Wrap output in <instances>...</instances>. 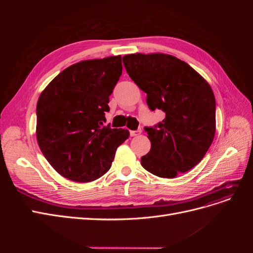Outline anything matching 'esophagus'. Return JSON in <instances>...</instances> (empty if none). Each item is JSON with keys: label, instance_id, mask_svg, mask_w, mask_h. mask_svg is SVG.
<instances>
[{"label": "esophagus", "instance_id": "obj_1", "mask_svg": "<svg viewBox=\"0 0 253 253\" xmlns=\"http://www.w3.org/2000/svg\"><path fill=\"white\" fill-rule=\"evenodd\" d=\"M141 133V129H137V131H129L131 136H138Z\"/></svg>", "mask_w": 253, "mask_h": 253}]
</instances>
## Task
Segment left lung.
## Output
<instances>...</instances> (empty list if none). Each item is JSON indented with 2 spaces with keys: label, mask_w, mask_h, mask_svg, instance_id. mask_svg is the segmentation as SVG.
<instances>
[{
  "label": "left lung",
  "mask_w": 253,
  "mask_h": 253,
  "mask_svg": "<svg viewBox=\"0 0 253 253\" xmlns=\"http://www.w3.org/2000/svg\"><path fill=\"white\" fill-rule=\"evenodd\" d=\"M131 79L147 94L149 108L166 113L145 127L151 150L141 166L158 177L174 178L195 167L215 134V98L210 84L188 63L162 52L122 58Z\"/></svg>",
  "instance_id": "8db88e82"
}]
</instances>
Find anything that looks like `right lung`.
I'll use <instances>...</instances> for the list:
<instances>
[{
    "instance_id": "right-lung-1",
    "label": "right lung",
    "mask_w": 253,
    "mask_h": 253,
    "mask_svg": "<svg viewBox=\"0 0 253 253\" xmlns=\"http://www.w3.org/2000/svg\"><path fill=\"white\" fill-rule=\"evenodd\" d=\"M121 74V56L84 60L65 68L41 93L38 144L63 177L77 182L101 177L128 138L127 129L103 126L109 97Z\"/></svg>"
}]
</instances>
